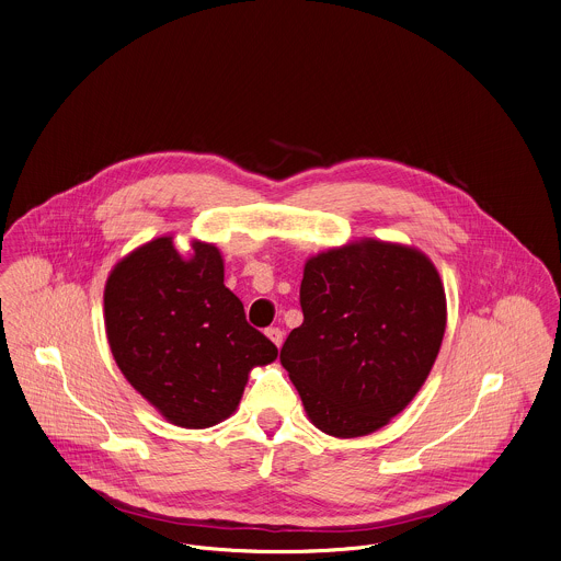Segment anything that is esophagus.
Instances as JSON below:
<instances>
[{"label":"esophagus","instance_id":"esophagus-1","mask_svg":"<svg viewBox=\"0 0 561 561\" xmlns=\"http://www.w3.org/2000/svg\"><path fill=\"white\" fill-rule=\"evenodd\" d=\"M266 336H268L277 347H282V343H284V332H282L279 328H268V330H266Z\"/></svg>","mask_w":561,"mask_h":561}]
</instances>
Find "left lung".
Instances as JSON below:
<instances>
[{
    "label": "left lung",
    "instance_id": "8db88e82",
    "mask_svg": "<svg viewBox=\"0 0 561 561\" xmlns=\"http://www.w3.org/2000/svg\"><path fill=\"white\" fill-rule=\"evenodd\" d=\"M304 323L279 360L310 423L328 436L377 432L419 394L438 356L447 299L419 249L360 240L310 257Z\"/></svg>",
    "mask_w": 561,
    "mask_h": 561
}]
</instances>
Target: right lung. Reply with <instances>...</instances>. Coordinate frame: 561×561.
Here are the masks:
<instances>
[{"mask_svg":"<svg viewBox=\"0 0 561 561\" xmlns=\"http://www.w3.org/2000/svg\"><path fill=\"white\" fill-rule=\"evenodd\" d=\"M110 350L129 386L169 423L205 430L229 419L255 365L277 347L249 325L225 286L218 247L192 242L182 257L171 236L125 255L103 293Z\"/></svg>","mask_w":561,"mask_h":561,"instance_id":"obj_1","label":"right lung"}]
</instances>
